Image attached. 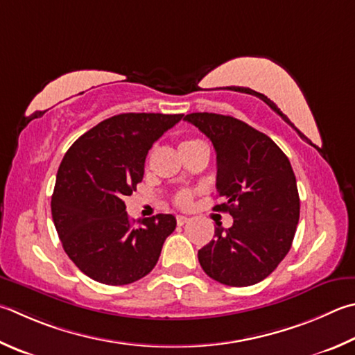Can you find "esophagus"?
<instances>
[{
	"label": "esophagus",
	"instance_id": "esophagus-1",
	"mask_svg": "<svg viewBox=\"0 0 355 355\" xmlns=\"http://www.w3.org/2000/svg\"><path fill=\"white\" fill-rule=\"evenodd\" d=\"M189 222V218L186 217V216H177V223L178 225H184V223H188Z\"/></svg>",
	"mask_w": 355,
	"mask_h": 355
}]
</instances>
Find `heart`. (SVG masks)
<instances>
[{
  "label": "heart",
  "mask_w": 355,
  "mask_h": 355,
  "mask_svg": "<svg viewBox=\"0 0 355 355\" xmlns=\"http://www.w3.org/2000/svg\"><path fill=\"white\" fill-rule=\"evenodd\" d=\"M196 143H200V141H197V139H186V141H183L182 144H180V150L188 149V147L194 146ZM191 202H192V192L191 191H180L178 194L175 196V203L178 206H183V208H184V206H189Z\"/></svg>",
  "instance_id": "obj_1"
}]
</instances>
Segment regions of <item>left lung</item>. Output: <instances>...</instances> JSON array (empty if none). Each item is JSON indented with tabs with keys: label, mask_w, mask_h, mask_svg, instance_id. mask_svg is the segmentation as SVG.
<instances>
[{
	"label": "left lung",
	"mask_w": 355,
	"mask_h": 355,
	"mask_svg": "<svg viewBox=\"0 0 355 355\" xmlns=\"http://www.w3.org/2000/svg\"><path fill=\"white\" fill-rule=\"evenodd\" d=\"M184 121L214 146L216 188L223 202L214 211L230 212L234 218L228 230L218 225L214 239L198 250L200 266L225 286L257 284L288 253L300 220L290 161L267 135L233 116L191 113Z\"/></svg>",
	"instance_id": "left-lung-1"
}]
</instances>
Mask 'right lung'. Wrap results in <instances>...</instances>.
<instances>
[{
    "instance_id": "right-lung-1",
    "label": "right lung",
    "mask_w": 355,
    "mask_h": 355,
    "mask_svg": "<svg viewBox=\"0 0 355 355\" xmlns=\"http://www.w3.org/2000/svg\"><path fill=\"white\" fill-rule=\"evenodd\" d=\"M183 114L122 113L99 122L69 147L57 172L51 212L63 250L77 268L108 286L144 278L157 266L172 214L128 218L153 143Z\"/></svg>"
}]
</instances>
